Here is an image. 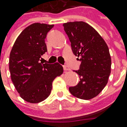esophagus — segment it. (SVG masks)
I'll use <instances>...</instances> for the list:
<instances>
[{"label": "esophagus", "instance_id": "1", "mask_svg": "<svg viewBox=\"0 0 127 127\" xmlns=\"http://www.w3.org/2000/svg\"><path fill=\"white\" fill-rule=\"evenodd\" d=\"M63 68H64V71H70V68L67 66H66V65H64V66H63Z\"/></svg>", "mask_w": 127, "mask_h": 127}]
</instances>
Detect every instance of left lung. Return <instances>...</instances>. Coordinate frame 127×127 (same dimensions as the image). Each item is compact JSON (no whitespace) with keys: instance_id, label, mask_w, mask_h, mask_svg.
<instances>
[{"instance_id":"1","label":"left lung","mask_w":127,"mask_h":127,"mask_svg":"<svg viewBox=\"0 0 127 127\" xmlns=\"http://www.w3.org/2000/svg\"><path fill=\"white\" fill-rule=\"evenodd\" d=\"M73 54L80 57L78 85L69 88L72 95L83 100L96 97L107 85L111 72L109 48L99 33L83 21L63 25ZM79 60V59H78Z\"/></svg>"}]
</instances>
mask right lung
<instances>
[{"label": "right lung", "mask_w": 127, "mask_h": 127, "mask_svg": "<svg viewBox=\"0 0 127 127\" xmlns=\"http://www.w3.org/2000/svg\"><path fill=\"white\" fill-rule=\"evenodd\" d=\"M53 25L34 23L26 27L14 43L9 59L12 83L23 100L38 103L49 97L52 83L64 72L59 63H40L47 51L45 39Z\"/></svg>", "instance_id": "right-lung-1"}]
</instances>
